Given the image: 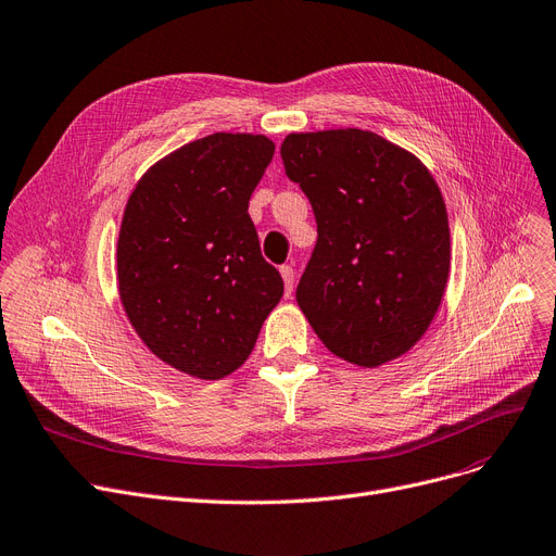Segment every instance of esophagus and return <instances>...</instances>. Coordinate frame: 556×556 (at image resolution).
<instances>
[{
	"mask_svg": "<svg viewBox=\"0 0 556 556\" xmlns=\"http://www.w3.org/2000/svg\"><path fill=\"white\" fill-rule=\"evenodd\" d=\"M279 273H281V277H283V286H286V295H291L293 293V281H295V270H293V265H281L279 268Z\"/></svg>",
	"mask_w": 556,
	"mask_h": 556,
	"instance_id": "34e87169",
	"label": "esophagus"
}]
</instances>
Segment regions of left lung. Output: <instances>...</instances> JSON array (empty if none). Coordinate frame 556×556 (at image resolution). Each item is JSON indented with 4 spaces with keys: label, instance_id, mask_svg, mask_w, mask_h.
I'll return each mask as SVG.
<instances>
[{
    "label": "left lung",
    "instance_id": "1",
    "mask_svg": "<svg viewBox=\"0 0 556 556\" xmlns=\"http://www.w3.org/2000/svg\"><path fill=\"white\" fill-rule=\"evenodd\" d=\"M281 159L318 225L295 293L302 313L336 356L389 364L420 341L447 286L437 181L412 152L361 129L288 134Z\"/></svg>",
    "mask_w": 556,
    "mask_h": 556
}]
</instances>
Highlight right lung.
<instances>
[{"instance_id": "add662e5", "label": "right lung", "mask_w": 556, "mask_h": 556, "mask_svg": "<svg viewBox=\"0 0 556 556\" xmlns=\"http://www.w3.org/2000/svg\"><path fill=\"white\" fill-rule=\"evenodd\" d=\"M273 154L265 136L211 134L154 163L129 195L119 300L142 343L190 377L243 366L283 295L248 213Z\"/></svg>"}]
</instances>
